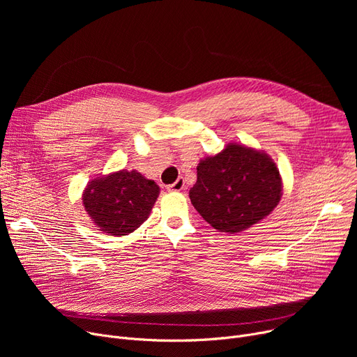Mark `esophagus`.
I'll list each match as a JSON object with an SVG mask.
<instances>
[{"mask_svg":"<svg viewBox=\"0 0 357 357\" xmlns=\"http://www.w3.org/2000/svg\"><path fill=\"white\" fill-rule=\"evenodd\" d=\"M185 190V181L183 178H178L174 183L167 185V191H172V192H179Z\"/></svg>","mask_w":357,"mask_h":357,"instance_id":"esophagus-1","label":"esophagus"}]
</instances>
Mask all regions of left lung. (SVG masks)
<instances>
[{
  "label": "left lung",
  "mask_w": 357,
  "mask_h": 357,
  "mask_svg": "<svg viewBox=\"0 0 357 357\" xmlns=\"http://www.w3.org/2000/svg\"><path fill=\"white\" fill-rule=\"evenodd\" d=\"M282 197V178L265 152L229 143L197 166L191 202L210 226L240 233L268 217Z\"/></svg>",
  "instance_id": "obj_1"
}]
</instances>
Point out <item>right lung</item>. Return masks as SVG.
I'll return each mask as SVG.
<instances>
[{
	"mask_svg": "<svg viewBox=\"0 0 357 357\" xmlns=\"http://www.w3.org/2000/svg\"><path fill=\"white\" fill-rule=\"evenodd\" d=\"M159 191L155 181L137 171L121 169L91 181L82 202L100 231L119 237L133 233L149 218Z\"/></svg>",
	"mask_w": 357,
	"mask_h": 357,
	"instance_id": "add662e5",
	"label": "right lung"
}]
</instances>
